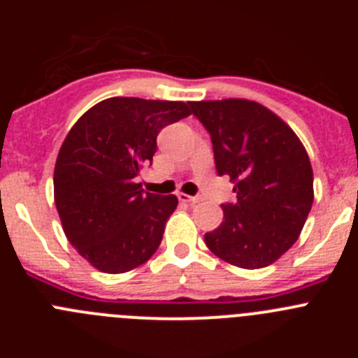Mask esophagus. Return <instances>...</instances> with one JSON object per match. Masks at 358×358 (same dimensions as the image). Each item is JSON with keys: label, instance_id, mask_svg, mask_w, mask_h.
<instances>
[{"label": "esophagus", "instance_id": "obj_1", "mask_svg": "<svg viewBox=\"0 0 358 358\" xmlns=\"http://www.w3.org/2000/svg\"><path fill=\"white\" fill-rule=\"evenodd\" d=\"M177 199L181 202H199L201 199L194 197V195H186V194H177Z\"/></svg>", "mask_w": 358, "mask_h": 358}]
</instances>
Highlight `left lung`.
<instances>
[{
  "label": "left lung",
  "mask_w": 358,
  "mask_h": 358,
  "mask_svg": "<svg viewBox=\"0 0 358 358\" xmlns=\"http://www.w3.org/2000/svg\"><path fill=\"white\" fill-rule=\"evenodd\" d=\"M211 136L218 176L235 182L224 220L204 235L213 255L242 268L274 264L294 245L314 202L308 154L280 116L243 98L189 102Z\"/></svg>",
  "instance_id": "1"
}]
</instances>
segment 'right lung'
<instances>
[{
	"instance_id": "obj_1",
	"label": "right lung",
	"mask_w": 358,
	"mask_h": 358,
	"mask_svg": "<svg viewBox=\"0 0 358 358\" xmlns=\"http://www.w3.org/2000/svg\"><path fill=\"white\" fill-rule=\"evenodd\" d=\"M189 103L115 96L78 118L53 172V195L69 243L107 274L140 267L159 248L176 195L143 192L161 129L189 116Z\"/></svg>"
}]
</instances>
